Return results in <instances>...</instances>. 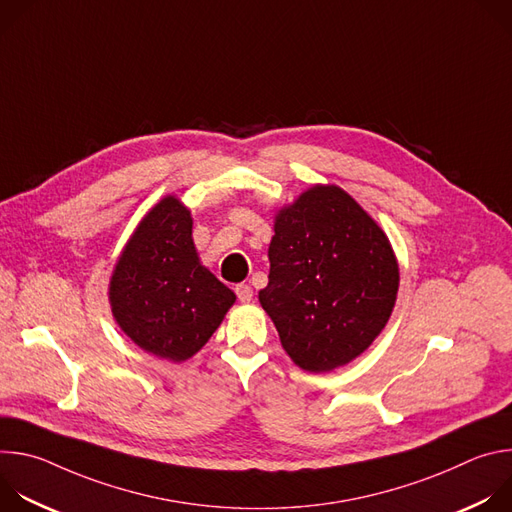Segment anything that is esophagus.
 Segmentation results:
<instances>
[{"label": "esophagus", "instance_id": "esophagus-1", "mask_svg": "<svg viewBox=\"0 0 512 512\" xmlns=\"http://www.w3.org/2000/svg\"><path fill=\"white\" fill-rule=\"evenodd\" d=\"M235 294H237V298H239L243 304H247V302L253 300V287L247 285V283H239V285L235 287Z\"/></svg>", "mask_w": 512, "mask_h": 512}]
</instances>
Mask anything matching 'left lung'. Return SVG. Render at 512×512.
<instances>
[{
    "instance_id": "obj_1",
    "label": "left lung",
    "mask_w": 512,
    "mask_h": 512,
    "mask_svg": "<svg viewBox=\"0 0 512 512\" xmlns=\"http://www.w3.org/2000/svg\"><path fill=\"white\" fill-rule=\"evenodd\" d=\"M259 302L300 369L328 373L381 334L399 265L381 227L338 186H312L275 214Z\"/></svg>"
}]
</instances>
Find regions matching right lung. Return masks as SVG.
Instances as JSON below:
<instances>
[{
	"mask_svg": "<svg viewBox=\"0 0 512 512\" xmlns=\"http://www.w3.org/2000/svg\"><path fill=\"white\" fill-rule=\"evenodd\" d=\"M237 296L198 259L190 210L162 198L141 218L113 269L111 312L145 352L182 362L221 326Z\"/></svg>",
	"mask_w": 512,
	"mask_h": 512,
	"instance_id": "right-lung-1",
	"label": "right lung"
}]
</instances>
